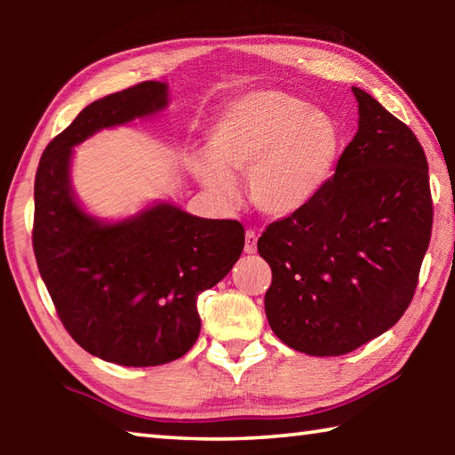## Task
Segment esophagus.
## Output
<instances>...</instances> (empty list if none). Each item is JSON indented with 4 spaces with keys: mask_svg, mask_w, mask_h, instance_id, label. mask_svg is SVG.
Returning <instances> with one entry per match:
<instances>
[{
    "mask_svg": "<svg viewBox=\"0 0 455 455\" xmlns=\"http://www.w3.org/2000/svg\"><path fill=\"white\" fill-rule=\"evenodd\" d=\"M257 241H259V235L255 230H246L244 235V252L246 255H252V252H257Z\"/></svg>",
    "mask_w": 455,
    "mask_h": 455,
    "instance_id": "1",
    "label": "esophagus"
}]
</instances>
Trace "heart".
<instances>
[{"label":"heart","mask_w":455,"mask_h":455,"mask_svg":"<svg viewBox=\"0 0 455 455\" xmlns=\"http://www.w3.org/2000/svg\"><path fill=\"white\" fill-rule=\"evenodd\" d=\"M209 156L190 171L219 204L236 198L235 172L246 174L251 203L268 217H287L329 179L339 150L333 122L281 92H252L230 104L209 132Z\"/></svg>","instance_id":"heart-1"}]
</instances>
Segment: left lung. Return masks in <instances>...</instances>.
<instances>
[{"instance_id":"8db88e82","label":"left lung","mask_w":455,"mask_h":455,"mask_svg":"<svg viewBox=\"0 0 455 455\" xmlns=\"http://www.w3.org/2000/svg\"><path fill=\"white\" fill-rule=\"evenodd\" d=\"M359 130L303 209L271 222L259 255L273 271L268 325L315 357L345 355L402 319L418 287L434 200L411 128L353 88Z\"/></svg>"}]
</instances>
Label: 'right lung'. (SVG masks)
Returning a JSON list of instances; mask_svg holds the SVG:
<instances>
[{
    "label": "right lung",
    "instance_id": "obj_1",
    "mask_svg": "<svg viewBox=\"0 0 455 455\" xmlns=\"http://www.w3.org/2000/svg\"><path fill=\"white\" fill-rule=\"evenodd\" d=\"M166 98V84L140 82L92 102L45 146L34 184V255L61 325L82 349L126 367L171 363L196 343V299L244 246L238 220L156 204L104 225L74 200L72 146L163 110Z\"/></svg>",
    "mask_w": 455,
    "mask_h": 455
}]
</instances>
